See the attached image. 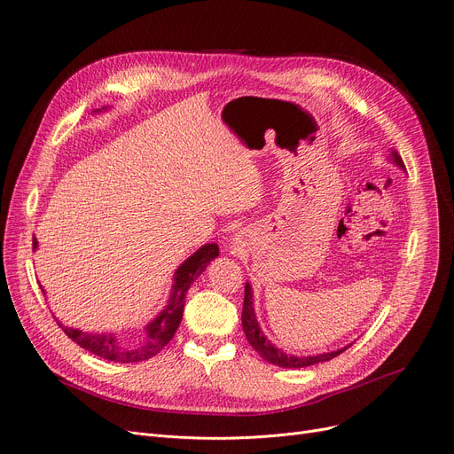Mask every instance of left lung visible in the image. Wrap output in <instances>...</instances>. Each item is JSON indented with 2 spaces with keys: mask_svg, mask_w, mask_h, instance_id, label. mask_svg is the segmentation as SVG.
<instances>
[{
  "mask_svg": "<svg viewBox=\"0 0 454 454\" xmlns=\"http://www.w3.org/2000/svg\"><path fill=\"white\" fill-rule=\"evenodd\" d=\"M391 161L395 166H398L401 169H404V161L403 158L398 156L396 151H391L389 154ZM242 328L244 333L249 340V344L253 348L257 350V354L266 359L268 364L278 365L283 369H303V367H311L317 364H322V361H330L333 357H337L339 354H342L348 347L333 350V352H324V354H317V356H294V354H286L283 348H278L274 342H271L261 330V325L257 322V315H255V307H253V293H251V285L246 283V290H244V309H242Z\"/></svg>",
  "mask_w": 454,
  "mask_h": 454,
  "instance_id": "obj_1",
  "label": "left lung"
}]
</instances>
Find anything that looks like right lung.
Returning a JSON list of instances; mask_svg holds the SVG:
<instances>
[{
	"instance_id": "right-lung-1",
	"label": "right lung",
	"mask_w": 454,
	"mask_h": 454,
	"mask_svg": "<svg viewBox=\"0 0 454 454\" xmlns=\"http://www.w3.org/2000/svg\"><path fill=\"white\" fill-rule=\"evenodd\" d=\"M102 110H106V107H102ZM37 246L39 242L33 237V251L37 249ZM217 255H220V247H217V244H205L195 253H192V255L176 268L168 305L145 325L143 335L137 339H121L112 332L89 333L74 328H67V325H63L58 318L56 320L63 328V332L76 344H80L82 348L93 352L95 356H100L107 361H117V364H137V361L151 359L173 339L175 332L178 330L180 320H183L186 303L184 298L190 285L203 274L210 261H214ZM41 290L43 294H46L43 285Z\"/></svg>"
}]
</instances>
